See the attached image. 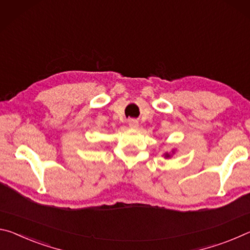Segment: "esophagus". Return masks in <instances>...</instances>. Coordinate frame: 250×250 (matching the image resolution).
Wrapping results in <instances>:
<instances>
[{"mask_svg":"<svg viewBox=\"0 0 250 250\" xmlns=\"http://www.w3.org/2000/svg\"><path fill=\"white\" fill-rule=\"evenodd\" d=\"M128 124H129V127H132V128H136L138 126V123L135 120H130Z\"/></svg>","mask_w":250,"mask_h":250,"instance_id":"1","label":"esophagus"}]
</instances>
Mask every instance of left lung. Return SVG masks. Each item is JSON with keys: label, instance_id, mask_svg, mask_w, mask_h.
<instances>
[{"label": "left lung", "instance_id": "left-lung-1", "mask_svg": "<svg viewBox=\"0 0 250 250\" xmlns=\"http://www.w3.org/2000/svg\"><path fill=\"white\" fill-rule=\"evenodd\" d=\"M174 153V152H173ZM164 156H165V158H169L170 156H171V155L169 154V153H165V154H164Z\"/></svg>", "mask_w": 250, "mask_h": 250}]
</instances>
